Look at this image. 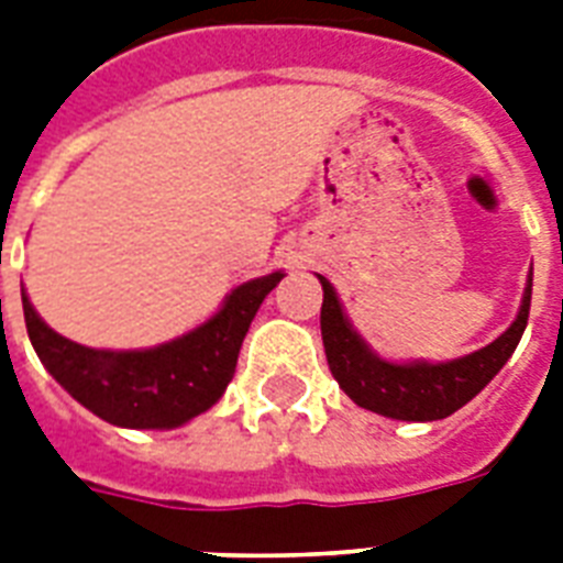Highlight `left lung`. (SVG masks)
I'll list each match as a JSON object with an SVG mask.
<instances>
[{"instance_id":"obj_1","label":"left lung","mask_w":563,"mask_h":563,"mask_svg":"<svg viewBox=\"0 0 563 563\" xmlns=\"http://www.w3.org/2000/svg\"><path fill=\"white\" fill-rule=\"evenodd\" d=\"M324 286L321 303V339L327 365L335 383L356 406L394 420H441L471 402L499 374L520 344L532 307V274L526 280L523 303L515 324L488 347L450 362H388L371 351L344 316L333 283L318 274Z\"/></svg>"}]
</instances>
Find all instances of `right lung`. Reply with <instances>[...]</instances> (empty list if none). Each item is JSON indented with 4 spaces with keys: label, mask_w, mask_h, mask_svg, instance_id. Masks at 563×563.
Segmentation results:
<instances>
[{
    "label": "right lung",
    "mask_w": 563,
    "mask_h": 563,
    "mask_svg": "<svg viewBox=\"0 0 563 563\" xmlns=\"http://www.w3.org/2000/svg\"><path fill=\"white\" fill-rule=\"evenodd\" d=\"M283 272L230 291L210 321L145 351H96L55 333L22 291L25 330L46 371L113 427L175 429L219 402L236 371L239 347Z\"/></svg>",
    "instance_id": "add662e5"
}]
</instances>
